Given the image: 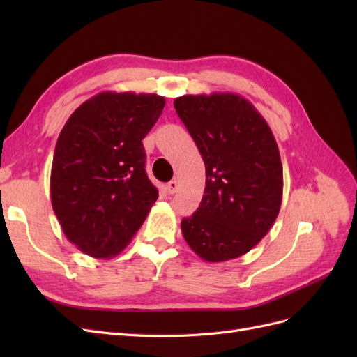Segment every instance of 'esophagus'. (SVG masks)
<instances>
[{
	"instance_id": "obj_1",
	"label": "esophagus",
	"mask_w": 357,
	"mask_h": 357,
	"mask_svg": "<svg viewBox=\"0 0 357 357\" xmlns=\"http://www.w3.org/2000/svg\"><path fill=\"white\" fill-rule=\"evenodd\" d=\"M177 189H178V181H177V180H171V181L168 183V185H167V190H168L169 193H176Z\"/></svg>"
}]
</instances>
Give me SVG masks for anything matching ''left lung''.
Returning <instances> with one entry per match:
<instances>
[{
    "label": "left lung",
    "mask_w": 357,
    "mask_h": 357,
    "mask_svg": "<svg viewBox=\"0 0 357 357\" xmlns=\"http://www.w3.org/2000/svg\"><path fill=\"white\" fill-rule=\"evenodd\" d=\"M205 164L198 210L181 220L189 247L205 262L250 252L271 229L283 198V165L271 128L255 105L231 92L174 100Z\"/></svg>",
    "instance_id": "obj_1"
}]
</instances>
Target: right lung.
I'll return each mask as SVG.
<instances>
[{"label":"right lung","instance_id":"1","mask_svg":"<svg viewBox=\"0 0 357 357\" xmlns=\"http://www.w3.org/2000/svg\"><path fill=\"white\" fill-rule=\"evenodd\" d=\"M164 107L156 93L107 91L63 125L52 162V207L67 240L88 256L121 253L158 199L142 139Z\"/></svg>","mask_w":357,"mask_h":357}]
</instances>
